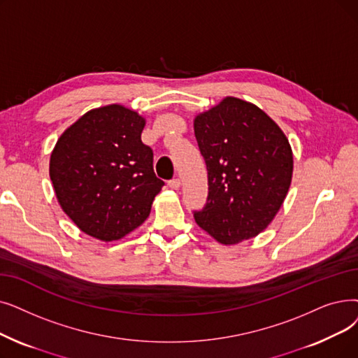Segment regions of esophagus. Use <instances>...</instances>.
I'll return each instance as SVG.
<instances>
[{"instance_id":"1","label":"esophagus","mask_w":358,"mask_h":358,"mask_svg":"<svg viewBox=\"0 0 358 358\" xmlns=\"http://www.w3.org/2000/svg\"><path fill=\"white\" fill-rule=\"evenodd\" d=\"M180 180L178 178H173V180H169L168 181V185H169V189H173V190H178V187H180Z\"/></svg>"}]
</instances>
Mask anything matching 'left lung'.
<instances>
[{"mask_svg":"<svg viewBox=\"0 0 358 358\" xmlns=\"http://www.w3.org/2000/svg\"><path fill=\"white\" fill-rule=\"evenodd\" d=\"M194 136L209 185L206 205L193 212L197 225L222 244L257 236L289 189L288 138L260 108L231 96L196 117Z\"/></svg>","mask_w":358,"mask_h":358,"instance_id":"left-lung-1","label":"left lung"}]
</instances>
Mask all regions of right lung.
I'll return each instance as SVG.
<instances>
[{"label": "right lung", "mask_w": 358, "mask_h": 358, "mask_svg": "<svg viewBox=\"0 0 358 358\" xmlns=\"http://www.w3.org/2000/svg\"><path fill=\"white\" fill-rule=\"evenodd\" d=\"M145 118L121 105L86 113L51 153L50 177L61 208L87 236L120 240L145 222L165 184L142 142Z\"/></svg>", "instance_id": "right-lung-1"}]
</instances>
